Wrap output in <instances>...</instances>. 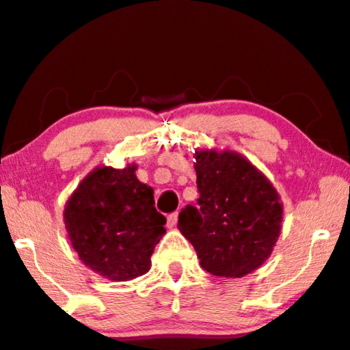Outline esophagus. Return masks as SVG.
<instances>
[{"instance_id":"34e87169","label":"esophagus","mask_w":350,"mask_h":350,"mask_svg":"<svg viewBox=\"0 0 350 350\" xmlns=\"http://www.w3.org/2000/svg\"><path fill=\"white\" fill-rule=\"evenodd\" d=\"M178 225V213H171V215H167V228H174V226Z\"/></svg>"}]
</instances>
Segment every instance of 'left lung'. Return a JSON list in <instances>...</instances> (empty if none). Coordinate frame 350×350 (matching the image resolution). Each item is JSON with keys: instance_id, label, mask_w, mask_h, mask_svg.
<instances>
[{"instance_id": "left-lung-1", "label": "left lung", "mask_w": 350, "mask_h": 350, "mask_svg": "<svg viewBox=\"0 0 350 350\" xmlns=\"http://www.w3.org/2000/svg\"><path fill=\"white\" fill-rule=\"evenodd\" d=\"M197 205L179 213L178 228L205 271L239 279L262 266L282 228L280 197L241 154L197 151Z\"/></svg>"}]
</instances>
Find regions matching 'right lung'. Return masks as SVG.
Here are the masks:
<instances>
[{"mask_svg":"<svg viewBox=\"0 0 350 350\" xmlns=\"http://www.w3.org/2000/svg\"><path fill=\"white\" fill-rule=\"evenodd\" d=\"M137 166H103L83 179L65 207L73 250L109 280H132L150 269L166 218L154 208L153 189L135 176Z\"/></svg>","mask_w":350,"mask_h":350,"instance_id":"add662e5","label":"right lung"}]
</instances>
